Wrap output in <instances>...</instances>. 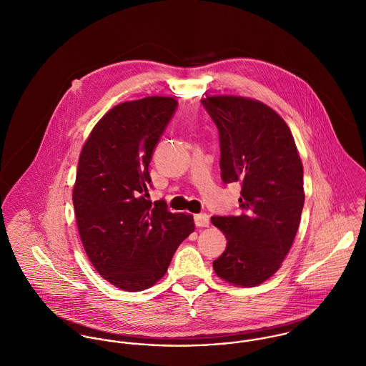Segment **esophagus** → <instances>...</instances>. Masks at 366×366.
Listing matches in <instances>:
<instances>
[{
  "mask_svg": "<svg viewBox=\"0 0 366 366\" xmlns=\"http://www.w3.org/2000/svg\"><path fill=\"white\" fill-rule=\"evenodd\" d=\"M194 224L197 227H209V217L204 212H200V214H196L194 215Z\"/></svg>",
  "mask_w": 366,
  "mask_h": 366,
  "instance_id": "34e87169",
  "label": "esophagus"
}]
</instances>
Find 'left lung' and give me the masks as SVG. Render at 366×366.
Masks as SVG:
<instances>
[{
    "instance_id": "obj_1",
    "label": "left lung",
    "mask_w": 366,
    "mask_h": 366,
    "mask_svg": "<svg viewBox=\"0 0 366 366\" xmlns=\"http://www.w3.org/2000/svg\"><path fill=\"white\" fill-rule=\"evenodd\" d=\"M202 104L218 128L222 182L242 184V214L211 217L227 238L212 267L234 286L254 287L279 270L299 229L302 159L290 128L269 105L239 96H209Z\"/></svg>"
}]
</instances>
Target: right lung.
Returning <instances> with one entry per match:
<instances>
[{
	"label": "right lung",
	"instance_id": "obj_1",
	"mask_svg": "<svg viewBox=\"0 0 366 366\" xmlns=\"http://www.w3.org/2000/svg\"><path fill=\"white\" fill-rule=\"evenodd\" d=\"M177 102L152 96L111 108L84 142L73 186L80 239L94 269L125 292L160 280L193 215L152 204L149 162Z\"/></svg>",
	"mask_w": 366,
	"mask_h": 366
}]
</instances>
